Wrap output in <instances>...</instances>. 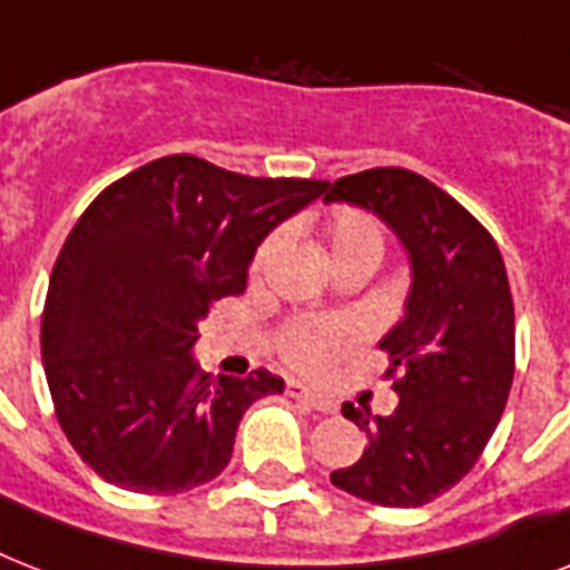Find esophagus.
Here are the masks:
<instances>
[{
  "label": "esophagus",
  "instance_id": "esophagus-1",
  "mask_svg": "<svg viewBox=\"0 0 570 570\" xmlns=\"http://www.w3.org/2000/svg\"><path fill=\"white\" fill-rule=\"evenodd\" d=\"M286 396L295 399V402H302V405H311L313 411H322V414H334V411H337L334 399L322 396V393L311 390L307 384H302V381H289V384H286Z\"/></svg>",
  "mask_w": 570,
  "mask_h": 570
}]
</instances>
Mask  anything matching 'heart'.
Masks as SVG:
<instances>
[{"instance_id":"1","label":"heart","mask_w":570,"mask_h":570,"mask_svg":"<svg viewBox=\"0 0 570 570\" xmlns=\"http://www.w3.org/2000/svg\"><path fill=\"white\" fill-rule=\"evenodd\" d=\"M325 248H328L331 266L337 268L348 259L375 257L381 259L384 250V236L381 227L364 213H340L328 224L325 233ZM275 250V239H268L257 254V266H263L268 254ZM284 357L298 370H322L334 357H340L352 343H355V328L348 322H302L284 334Z\"/></svg>"}]
</instances>
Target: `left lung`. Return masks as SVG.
<instances>
[{
    "label": "left lung",
    "mask_w": 570,
    "mask_h": 570,
    "mask_svg": "<svg viewBox=\"0 0 570 570\" xmlns=\"http://www.w3.org/2000/svg\"><path fill=\"white\" fill-rule=\"evenodd\" d=\"M387 224L411 266L405 316L381 337L399 405L379 416L343 405L364 455L331 482L366 503L411 509L450 491L491 441L514 375V304L491 233L434 183L373 168L325 186V204Z\"/></svg>",
    "instance_id": "8db88e82"
}]
</instances>
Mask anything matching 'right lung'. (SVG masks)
I'll use <instances>...</instances> for the list:
<instances>
[{
    "label": "right lung",
    "instance_id": "obj_1",
    "mask_svg": "<svg viewBox=\"0 0 570 570\" xmlns=\"http://www.w3.org/2000/svg\"><path fill=\"white\" fill-rule=\"evenodd\" d=\"M189 154L141 165L100 191L49 277L40 355L67 441L106 482L180 494L227 468L250 402L284 379L200 373L197 322L239 295L259 242L325 191Z\"/></svg>",
    "mask_w": 570,
    "mask_h": 570
}]
</instances>
